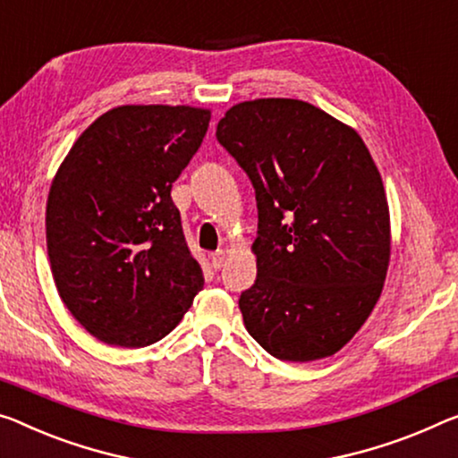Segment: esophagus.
<instances>
[{"instance_id":"esophagus-1","label":"esophagus","mask_w":458,"mask_h":458,"mask_svg":"<svg viewBox=\"0 0 458 458\" xmlns=\"http://www.w3.org/2000/svg\"><path fill=\"white\" fill-rule=\"evenodd\" d=\"M225 259H227V253H225L223 250L210 253V264H213L215 270H221V268H223Z\"/></svg>"}]
</instances>
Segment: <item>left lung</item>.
<instances>
[{
  "label": "left lung",
  "mask_w": 458,
  "mask_h": 458,
  "mask_svg": "<svg viewBox=\"0 0 458 458\" xmlns=\"http://www.w3.org/2000/svg\"><path fill=\"white\" fill-rule=\"evenodd\" d=\"M216 140L256 190L258 276L239 297L245 329L278 360L335 354L375 309L389 266V205L367 145L291 98L229 108Z\"/></svg>",
  "instance_id": "obj_1"
}]
</instances>
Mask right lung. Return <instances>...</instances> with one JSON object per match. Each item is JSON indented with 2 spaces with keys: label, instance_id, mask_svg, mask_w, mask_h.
<instances>
[{
  "label": "right lung",
  "instance_id": "obj_1",
  "mask_svg": "<svg viewBox=\"0 0 458 458\" xmlns=\"http://www.w3.org/2000/svg\"><path fill=\"white\" fill-rule=\"evenodd\" d=\"M210 112L118 106L67 153L47 200V248L59 297L110 346L159 342L205 286L172 184L199 151Z\"/></svg>",
  "mask_w": 458,
  "mask_h": 458
}]
</instances>
